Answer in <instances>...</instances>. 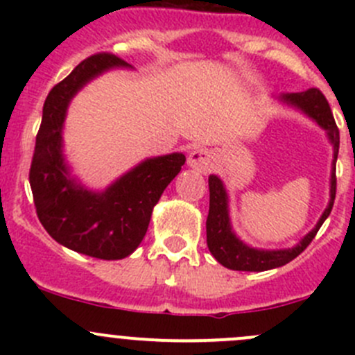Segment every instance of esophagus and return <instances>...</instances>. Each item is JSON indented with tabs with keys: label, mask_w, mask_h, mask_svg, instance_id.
Returning <instances> with one entry per match:
<instances>
[{
	"label": "esophagus",
	"mask_w": 355,
	"mask_h": 355,
	"mask_svg": "<svg viewBox=\"0 0 355 355\" xmlns=\"http://www.w3.org/2000/svg\"><path fill=\"white\" fill-rule=\"evenodd\" d=\"M187 163L194 170L200 171V173H206V171L213 168L214 153L209 151V149H194V151L189 153Z\"/></svg>",
	"instance_id": "1"
}]
</instances>
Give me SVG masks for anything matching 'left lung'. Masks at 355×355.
I'll list each match as a JSON object with an SVG mask.
<instances>
[{
    "label": "left lung",
    "mask_w": 355,
    "mask_h": 355,
    "mask_svg": "<svg viewBox=\"0 0 355 355\" xmlns=\"http://www.w3.org/2000/svg\"><path fill=\"white\" fill-rule=\"evenodd\" d=\"M278 101L282 105H287L290 108L299 110L311 120L316 121L324 132L327 137L333 146V161H331V177H330V200L324 207L323 214L318 220L316 227L304 235L299 242L288 249H257V247L247 245L237 237V234L232 228L230 209H228V194L223 182L216 175H209V214L206 220V235L207 247L213 254L214 259L223 264L228 270L235 271H266L280 268L284 264L295 259L307 245L316 237L318 230L324 223L331 213L333 200H335L336 192V178H335V164L336 156H338L340 134L336 128L335 118L328 105L327 98L320 89H307L304 92H290V94H280Z\"/></svg>",
    "instance_id": "obj_1"
}]
</instances>
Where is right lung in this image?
<instances>
[{
    "instance_id": "right-lung-1",
    "label": "right lung",
    "mask_w": 355,
    "mask_h": 355,
    "mask_svg": "<svg viewBox=\"0 0 355 355\" xmlns=\"http://www.w3.org/2000/svg\"><path fill=\"white\" fill-rule=\"evenodd\" d=\"M113 68H132L108 53L89 56L51 89L35 137L31 180L39 221L58 244L98 259H123L144 239L164 189L180 173L182 153L148 157L108 185L92 191L70 173L63 127L70 101L82 87Z\"/></svg>"
}]
</instances>
